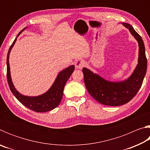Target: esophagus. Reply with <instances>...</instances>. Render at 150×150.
Instances as JSON below:
<instances>
[{
    "instance_id": "34e87169",
    "label": "esophagus",
    "mask_w": 150,
    "mask_h": 150,
    "mask_svg": "<svg viewBox=\"0 0 150 150\" xmlns=\"http://www.w3.org/2000/svg\"><path fill=\"white\" fill-rule=\"evenodd\" d=\"M84 62L82 59H77L75 62V66L77 69H82L83 66H84Z\"/></svg>"
}]
</instances>
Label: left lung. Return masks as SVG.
Here are the masks:
<instances>
[{"label": "left lung", "mask_w": 150, "mask_h": 150, "mask_svg": "<svg viewBox=\"0 0 150 150\" xmlns=\"http://www.w3.org/2000/svg\"><path fill=\"white\" fill-rule=\"evenodd\" d=\"M122 24L130 30L139 45L138 63L130 77L121 82H111L87 68H83L84 82L88 93L98 103L105 105L120 106L132 99L142 87L147 71V58L143 40L131 25Z\"/></svg>", "instance_id": "1"}]
</instances>
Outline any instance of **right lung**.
<instances>
[{"label": "right lung", "mask_w": 150, "mask_h": 150, "mask_svg": "<svg viewBox=\"0 0 150 150\" xmlns=\"http://www.w3.org/2000/svg\"><path fill=\"white\" fill-rule=\"evenodd\" d=\"M26 28V27L18 34L17 37L20 34L22 31ZM17 38L14 40L13 43L10 47L8 54H7L6 65H7V81H8V86L12 94L15 96L22 105L26 106L27 108L31 109L32 110L36 112H45L50 110H52L59 105L62 100L63 89L67 80L69 79L71 75L75 69L74 65H71L66 69H63L59 72L57 77L55 79L54 84L48 90L46 93L42 95L38 96H28L22 95V94L18 93L15 88L13 83L12 82V79L11 76V71H10L9 65V55L12 47L16 42Z\"/></svg>", "instance_id": "1"}]
</instances>
